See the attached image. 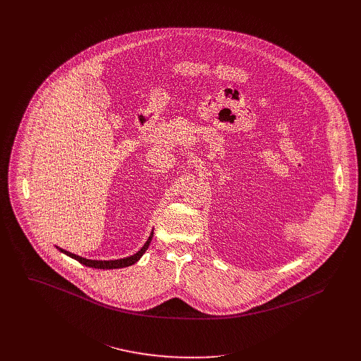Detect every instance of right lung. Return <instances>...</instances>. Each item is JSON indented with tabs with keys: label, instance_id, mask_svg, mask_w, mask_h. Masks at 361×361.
Here are the masks:
<instances>
[{
	"label": "right lung",
	"instance_id": "obj_1",
	"mask_svg": "<svg viewBox=\"0 0 361 361\" xmlns=\"http://www.w3.org/2000/svg\"><path fill=\"white\" fill-rule=\"evenodd\" d=\"M153 233H154V229L152 231V233H150L147 242L143 245V247H142L137 253H135L133 256H129V257L119 258V259H90V258L76 256V255H73V253H71V252H66V250H63V249H61V247H58V246H55V247H56L61 253H63V255H66V256H69V257L79 261L80 264H83V265H86V267H90V268H99V269L125 268V267H129V265L137 262V261L142 258V256L146 253V250L149 249V245H150V242H152V239H153Z\"/></svg>",
	"mask_w": 361,
	"mask_h": 361
}]
</instances>
